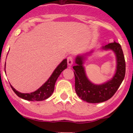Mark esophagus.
Masks as SVG:
<instances>
[{"mask_svg": "<svg viewBox=\"0 0 133 133\" xmlns=\"http://www.w3.org/2000/svg\"><path fill=\"white\" fill-rule=\"evenodd\" d=\"M73 57L72 56H69L67 57V64L68 65L71 66L72 64H73Z\"/></svg>", "mask_w": 133, "mask_h": 133, "instance_id": "esophagus-1", "label": "esophagus"}]
</instances>
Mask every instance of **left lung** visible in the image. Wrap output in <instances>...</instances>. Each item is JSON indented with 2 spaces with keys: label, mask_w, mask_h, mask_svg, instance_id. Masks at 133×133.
<instances>
[{
  "label": "left lung",
  "mask_w": 133,
  "mask_h": 133,
  "mask_svg": "<svg viewBox=\"0 0 133 133\" xmlns=\"http://www.w3.org/2000/svg\"><path fill=\"white\" fill-rule=\"evenodd\" d=\"M104 49H111L115 52L117 60V72L112 80L101 85L91 83L87 78L83 67V56H77L74 66L75 77V91L82 100L90 103H98L106 101L115 95L123 82L125 76L126 64L121 46L113 42L106 45Z\"/></svg>",
  "instance_id": "obj_1"
}]
</instances>
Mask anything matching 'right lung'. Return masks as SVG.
I'll return each mask as SVG.
<instances>
[{"instance_id": "obj_1", "label": "right lung", "mask_w": 133, "mask_h": 133, "mask_svg": "<svg viewBox=\"0 0 133 133\" xmlns=\"http://www.w3.org/2000/svg\"><path fill=\"white\" fill-rule=\"evenodd\" d=\"M66 67H67V62H66V59H64L56 67V69H55L53 73L51 75V77L49 78V79L38 90L33 92H31V93H21V92H19L18 91L15 90L11 85H10V87H11L14 92H15V94L18 97H21L23 99L27 100V101H43V100H45L49 98V97H50V95H52L54 91V89H55V84L56 80L59 77L61 72H63V70L66 69Z\"/></svg>"}]
</instances>
